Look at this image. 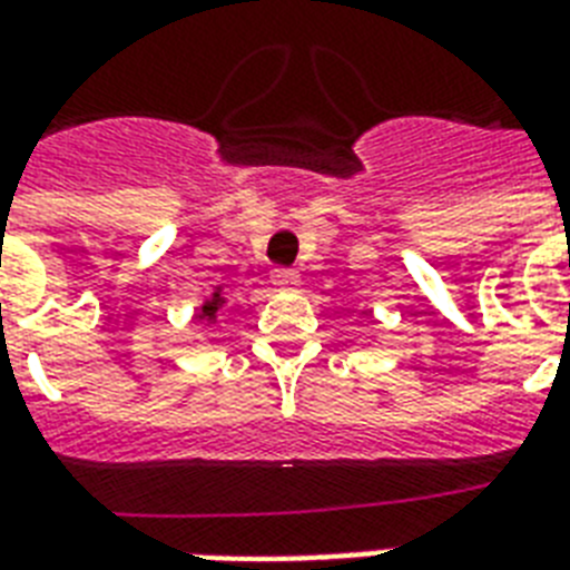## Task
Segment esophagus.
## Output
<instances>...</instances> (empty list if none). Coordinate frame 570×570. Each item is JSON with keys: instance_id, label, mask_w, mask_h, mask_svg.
<instances>
[{"instance_id": "esophagus-1", "label": "esophagus", "mask_w": 570, "mask_h": 570, "mask_svg": "<svg viewBox=\"0 0 570 570\" xmlns=\"http://www.w3.org/2000/svg\"><path fill=\"white\" fill-rule=\"evenodd\" d=\"M272 286H277V289H293V286H298V272H293V268H275L272 272Z\"/></svg>"}]
</instances>
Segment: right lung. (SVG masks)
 Segmentation results:
<instances>
[{"mask_svg": "<svg viewBox=\"0 0 570 570\" xmlns=\"http://www.w3.org/2000/svg\"><path fill=\"white\" fill-rule=\"evenodd\" d=\"M224 307V293H222V286H215L213 295L209 298H204V304L197 307L195 313V320L197 322H215L218 320V311Z\"/></svg>", "mask_w": 570, "mask_h": 570, "instance_id": "add662e5", "label": "right lung"}]
</instances>
